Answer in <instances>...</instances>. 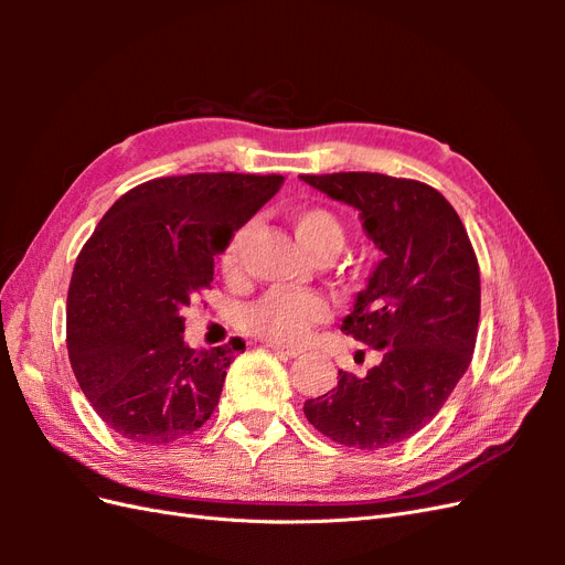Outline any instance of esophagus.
Returning a JSON list of instances; mask_svg holds the SVG:
<instances>
[{
  "label": "esophagus",
  "instance_id": "1",
  "mask_svg": "<svg viewBox=\"0 0 565 565\" xmlns=\"http://www.w3.org/2000/svg\"><path fill=\"white\" fill-rule=\"evenodd\" d=\"M270 351L276 353H282V355H289V358H297L303 353V349H297V347H282V344H266Z\"/></svg>",
  "mask_w": 565,
  "mask_h": 565
}]
</instances>
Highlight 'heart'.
Wrapping results in <instances>:
<instances>
[{
    "mask_svg": "<svg viewBox=\"0 0 565 565\" xmlns=\"http://www.w3.org/2000/svg\"><path fill=\"white\" fill-rule=\"evenodd\" d=\"M292 224L299 243L316 256H334L344 247V224L328 207H320V204L299 207L292 214ZM249 235L252 224L241 226L221 252L218 266L226 280H237L243 276V254ZM328 316V301L316 292H268L245 311V328L256 337L276 341V344H297L311 332L313 324L322 322Z\"/></svg>",
    "mask_w": 565,
    "mask_h": 565,
    "instance_id": "obj_1",
    "label": "heart"
}]
</instances>
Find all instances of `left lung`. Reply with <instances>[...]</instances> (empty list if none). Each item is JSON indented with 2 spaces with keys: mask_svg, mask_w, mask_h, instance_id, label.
Returning a JSON list of instances; mask_svg holds the SVG:
<instances>
[{
  "mask_svg": "<svg viewBox=\"0 0 565 565\" xmlns=\"http://www.w3.org/2000/svg\"><path fill=\"white\" fill-rule=\"evenodd\" d=\"M361 212L384 252L341 332L382 351L363 377L339 372L303 415L339 446L380 450L429 424L465 377L481 316V276L465 224L436 188L372 172L306 174Z\"/></svg>",
  "mask_w": 565,
  "mask_h": 565,
  "instance_id": "8db88e82",
  "label": "left lung"
}]
</instances>
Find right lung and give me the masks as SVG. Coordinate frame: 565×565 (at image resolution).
<instances>
[{"mask_svg":"<svg viewBox=\"0 0 565 565\" xmlns=\"http://www.w3.org/2000/svg\"><path fill=\"white\" fill-rule=\"evenodd\" d=\"M282 181L162 177L98 221L67 289L65 344L79 388L115 434L167 446L212 417L233 349L185 347L181 311L212 289L214 256Z\"/></svg>","mask_w":565,"mask_h":565,"instance_id":"add662e5","label":"right lung"}]
</instances>
